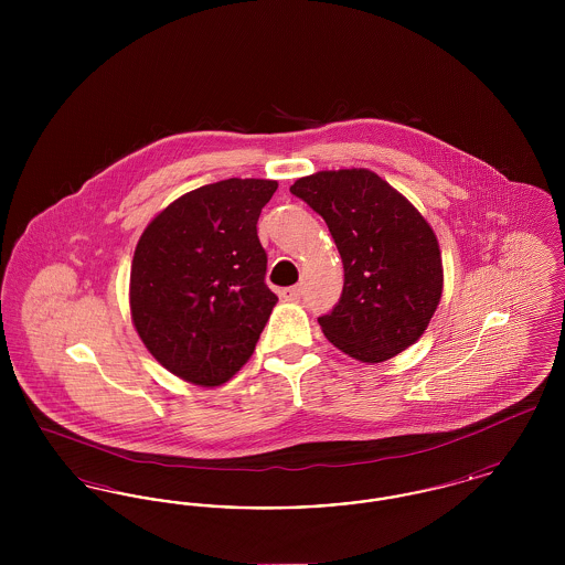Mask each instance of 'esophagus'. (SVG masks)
<instances>
[{
  "label": "esophagus",
  "mask_w": 565,
  "mask_h": 565,
  "mask_svg": "<svg viewBox=\"0 0 565 565\" xmlns=\"http://www.w3.org/2000/svg\"><path fill=\"white\" fill-rule=\"evenodd\" d=\"M279 295H281L284 300H298L302 296V288L300 286H290V288H284Z\"/></svg>",
  "instance_id": "esophagus-1"
}]
</instances>
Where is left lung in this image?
<instances>
[{
	"instance_id": "left-lung-1",
	"label": "left lung",
	"mask_w": 565,
	"mask_h": 565,
	"mask_svg": "<svg viewBox=\"0 0 565 565\" xmlns=\"http://www.w3.org/2000/svg\"><path fill=\"white\" fill-rule=\"evenodd\" d=\"M290 192L323 217L343 260V292L318 318L326 339L360 362L413 345L443 295L436 235L401 192L369 169L320 171Z\"/></svg>"
}]
</instances>
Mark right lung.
Returning a JSON list of instances; mask_svg holds the SVG:
<instances>
[{
  "label": "right lung",
  "instance_id": "right-lung-1",
  "mask_svg": "<svg viewBox=\"0 0 565 565\" xmlns=\"http://www.w3.org/2000/svg\"><path fill=\"white\" fill-rule=\"evenodd\" d=\"M273 180H222L157 215L135 247L131 316L167 371L214 387L254 353L277 302L258 217Z\"/></svg>",
  "mask_w": 565,
  "mask_h": 565
}]
</instances>
